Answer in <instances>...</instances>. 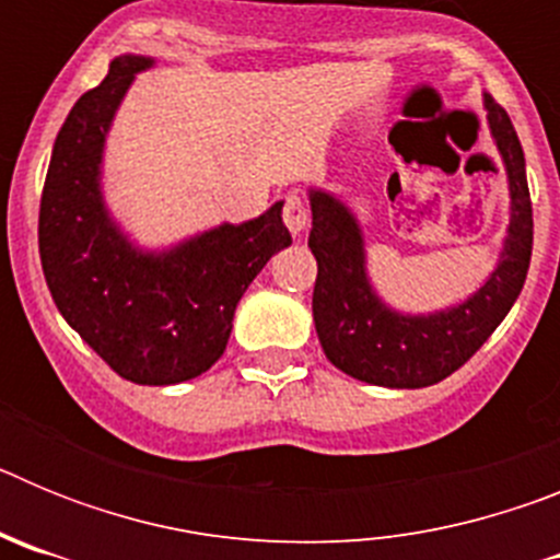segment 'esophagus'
<instances>
[{"mask_svg":"<svg viewBox=\"0 0 560 560\" xmlns=\"http://www.w3.org/2000/svg\"><path fill=\"white\" fill-rule=\"evenodd\" d=\"M283 224L289 226L291 235H300V232L308 226V207L300 196H289L283 205Z\"/></svg>","mask_w":560,"mask_h":560,"instance_id":"obj_1","label":"esophagus"}]
</instances>
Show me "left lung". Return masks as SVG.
Segmentation results:
<instances>
[{"label": "left lung", "instance_id": "1", "mask_svg": "<svg viewBox=\"0 0 560 560\" xmlns=\"http://www.w3.org/2000/svg\"><path fill=\"white\" fill-rule=\"evenodd\" d=\"M485 112L511 182V226L482 289L438 314H398L381 303L364 269V237L336 196L311 190L308 246L316 257L314 325L334 368L375 387L418 389L459 370L499 328L530 269L533 205L511 117L485 95Z\"/></svg>", "mask_w": 560, "mask_h": 560}]
</instances>
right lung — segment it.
<instances>
[{"label": "right lung", "instance_id": "1", "mask_svg": "<svg viewBox=\"0 0 560 560\" xmlns=\"http://www.w3.org/2000/svg\"><path fill=\"white\" fill-rule=\"evenodd\" d=\"M145 56H120L61 126L38 210V255L58 311L108 368L133 384L190 381L221 359L237 300L291 244L283 201L167 252L128 244L103 205L101 160L112 117Z\"/></svg>", "mask_w": 560, "mask_h": 560}]
</instances>
